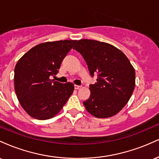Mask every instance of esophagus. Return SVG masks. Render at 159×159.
<instances>
[{
    "instance_id": "obj_1",
    "label": "esophagus",
    "mask_w": 159,
    "mask_h": 159,
    "mask_svg": "<svg viewBox=\"0 0 159 159\" xmlns=\"http://www.w3.org/2000/svg\"><path fill=\"white\" fill-rule=\"evenodd\" d=\"M81 87V86H79V85H75V89H76V90H78V89H80Z\"/></svg>"
}]
</instances>
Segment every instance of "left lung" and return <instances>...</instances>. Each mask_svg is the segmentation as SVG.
Segmentation results:
<instances>
[{
    "label": "left lung",
    "instance_id": "left-lung-1",
    "mask_svg": "<svg viewBox=\"0 0 159 159\" xmlns=\"http://www.w3.org/2000/svg\"><path fill=\"white\" fill-rule=\"evenodd\" d=\"M87 63L90 74H97L90 84V96L83 102L87 111L97 118H107L120 112L132 96L135 71L121 51L106 43L78 40L74 46Z\"/></svg>",
    "mask_w": 159,
    "mask_h": 159
}]
</instances>
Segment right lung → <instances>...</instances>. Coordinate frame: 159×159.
<instances>
[{
    "label": "right lung",
    "mask_w": 159,
    "mask_h": 159,
    "mask_svg": "<svg viewBox=\"0 0 159 159\" xmlns=\"http://www.w3.org/2000/svg\"><path fill=\"white\" fill-rule=\"evenodd\" d=\"M76 40L41 43L20 58L14 70L16 96L24 110L37 120L52 118L61 111L74 90L70 82L51 79Z\"/></svg>",
    "instance_id": "right-lung-1"
}]
</instances>
